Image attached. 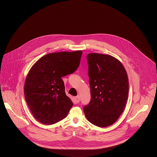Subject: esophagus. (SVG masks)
Instances as JSON below:
<instances>
[{
    "mask_svg": "<svg viewBox=\"0 0 157 157\" xmlns=\"http://www.w3.org/2000/svg\"><path fill=\"white\" fill-rule=\"evenodd\" d=\"M75 102L76 103H79V101H80V97L79 96H77L75 98Z\"/></svg>",
    "mask_w": 157,
    "mask_h": 157,
    "instance_id": "obj_1",
    "label": "esophagus"
}]
</instances>
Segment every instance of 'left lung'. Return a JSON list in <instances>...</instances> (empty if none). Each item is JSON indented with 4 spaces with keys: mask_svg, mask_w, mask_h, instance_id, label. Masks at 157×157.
Returning a JSON list of instances; mask_svg holds the SVG:
<instances>
[{
    "mask_svg": "<svg viewBox=\"0 0 157 157\" xmlns=\"http://www.w3.org/2000/svg\"><path fill=\"white\" fill-rule=\"evenodd\" d=\"M86 58L91 99L84 107V113L93 124L108 127L125 109L128 94L127 74L122 64L109 55L89 53Z\"/></svg>",
    "mask_w": 157,
    "mask_h": 157,
    "instance_id": "1",
    "label": "left lung"
}]
</instances>
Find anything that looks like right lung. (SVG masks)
I'll return each mask as SVG.
<instances>
[{"instance_id":"1","label":"right lung","mask_w":157,"mask_h":157,"mask_svg":"<svg viewBox=\"0 0 157 157\" xmlns=\"http://www.w3.org/2000/svg\"><path fill=\"white\" fill-rule=\"evenodd\" d=\"M82 51L47 54L32 67L24 85L27 103L33 116L43 124H54L68 115L73 103L66 95L61 78L79 67Z\"/></svg>"}]
</instances>
